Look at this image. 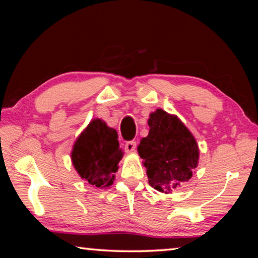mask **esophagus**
Segmentation results:
<instances>
[{
  "label": "esophagus",
  "mask_w": 258,
  "mask_h": 258,
  "mask_svg": "<svg viewBox=\"0 0 258 258\" xmlns=\"http://www.w3.org/2000/svg\"><path fill=\"white\" fill-rule=\"evenodd\" d=\"M137 148V142L135 141H127L125 143V151L126 152H132Z\"/></svg>",
  "instance_id": "34e87169"
}]
</instances>
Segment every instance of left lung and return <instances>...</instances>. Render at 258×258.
<instances>
[{
  "instance_id": "obj_1",
  "label": "left lung",
  "mask_w": 258,
  "mask_h": 258,
  "mask_svg": "<svg viewBox=\"0 0 258 258\" xmlns=\"http://www.w3.org/2000/svg\"><path fill=\"white\" fill-rule=\"evenodd\" d=\"M149 134L141 139L138 152L147 168L149 184L169 194L192 177L199 150L194 135L176 116L157 109L148 120Z\"/></svg>"
}]
</instances>
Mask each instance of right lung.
<instances>
[{
    "mask_svg": "<svg viewBox=\"0 0 258 258\" xmlns=\"http://www.w3.org/2000/svg\"><path fill=\"white\" fill-rule=\"evenodd\" d=\"M123 155L116 130L101 119H94L75 142L72 160L82 178L102 189L112 184Z\"/></svg>",
    "mask_w": 258,
    "mask_h": 258,
    "instance_id": "add662e5",
    "label": "right lung"
}]
</instances>
